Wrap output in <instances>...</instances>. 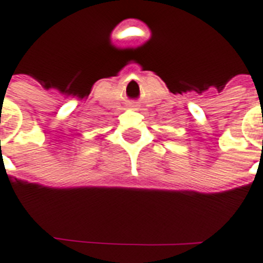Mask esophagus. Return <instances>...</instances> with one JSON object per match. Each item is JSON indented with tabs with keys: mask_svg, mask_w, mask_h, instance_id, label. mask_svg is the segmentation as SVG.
Returning <instances> with one entry per match:
<instances>
[{
	"mask_svg": "<svg viewBox=\"0 0 263 263\" xmlns=\"http://www.w3.org/2000/svg\"><path fill=\"white\" fill-rule=\"evenodd\" d=\"M130 107H132V109H138V107H137L136 105H130Z\"/></svg>",
	"mask_w": 263,
	"mask_h": 263,
	"instance_id": "34e87169",
	"label": "esophagus"
}]
</instances>
